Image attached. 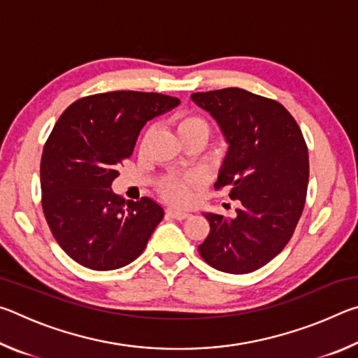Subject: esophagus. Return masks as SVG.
Instances as JSON below:
<instances>
[{
  "mask_svg": "<svg viewBox=\"0 0 358 358\" xmlns=\"http://www.w3.org/2000/svg\"><path fill=\"white\" fill-rule=\"evenodd\" d=\"M167 216L172 217V220L183 221V220H186V217H189V213H186V211H181V210L169 208V210H167Z\"/></svg>",
  "mask_w": 358,
  "mask_h": 358,
  "instance_id": "1",
  "label": "esophagus"
}]
</instances>
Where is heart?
Here are the masks:
<instances>
[{
	"label": "heart",
	"mask_w": 358,
	"mask_h": 358,
	"mask_svg": "<svg viewBox=\"0 0 358 358\" xmlns=\"http://www.w3.org/2000/svg\"><path fill=\"white\" fill-rule=\"evenodd\" d=\"M175 129H177V134L180 136L181 141L191 136L208 137L210 134L208 121L202 117H199V115H192V113L180 115V117L175 120ZM191 183H192L191 178H177V177L167 178L166 181H162L161 183L162 197L175 205L187 203L191 199V191H189Z\"/></svg>",
	"instance_id": "heart-1"
}]
</instances>
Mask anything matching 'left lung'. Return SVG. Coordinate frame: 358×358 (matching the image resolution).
I'll list each match as a JSON object with an SVG mask.
<instances>
[{"label":"left lung","instance_id":"obj_1","mask_svg":"<svg viewBox=\"0 0 358 358\" xmlns=\"http://www.w3.org/2000/svg\"><path fill=\"white\" fill-rule=\"evenodd\" d=\"M229 143L216 189L238 201L237 216L205 213L210 234L199 246L213 268L245 275L289 243L305 207L310 162L301 131L286 107L241 88L194 93Z\"/></svg>","mask_w":358,"mask_h":358}]
</instances>
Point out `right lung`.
<instances>
[{
  "label": "right lung",
  "mask_w": 358,
  "mask_h": 358,
  "mask_svg": "<svg viewBox=\"0 0 358 358\" xmlns=\"http://www.w3.org/2000/svg\"><path fill=\"white\" fill-rule=\"evenodd\" d=\"M178 104L159 93L110 92L76 101L58 118L42 151V210L77 264L117 270L145 250L164 210L150 197L126 202L110 186L147 121Z\"/></svg>",
  "instance_id": "right-lung-1"
}]
</instances>
